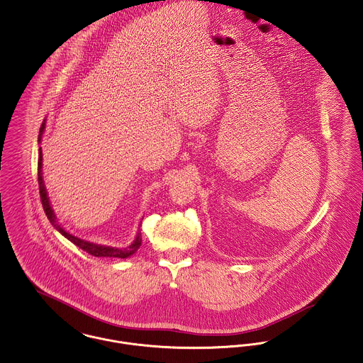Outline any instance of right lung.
<instances>
[{
  "mask_svg": "<svg viewBox=\"0 0 363 363\" xmlns=\"http://www.w3.org/2000/svg\"><path fill=\"white\" fill-rule=\"evenodd\" d=\"M43 128H45V122L41 126L40 130V135H38V143H41V135H43ZM43 150L40 148V157H38V185H40V194H41V203H43V211L46 213L48 219L50 220V223L53 225V228H56L62 235H65V238H68L71 242H74L77 247H79L81 250H84L87 254L90 255L97 256V257H121V259H125L128 256L133 255L141 245V232L137 233L135 240L133 241L131 245H128V248H112V247H104V245H97V244H93V242H89L85 240H81L75 235H69L68 232H65V229L59 225V222L56 220V215L53 213L52 207H50V203H49V197L46 194V189H45V185H43Z\"/></svg>",
  "mask_w": 363,
  "mask_h": 363,
  "instance_id": "right-lung-1",
  "label": "right lung"
}]
</instances>
